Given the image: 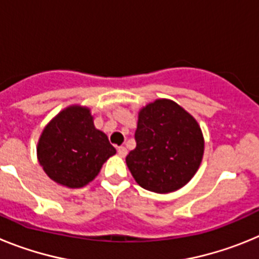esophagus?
I'll list each match as a JSON object with an SVG mask.
<instances>
[{
	"label": "esophagus",
	"mask_w": 259,
	"mask_h": 259,
	"mask_svg": "<svg viewBox=\"0 0 259 259\" xmlns=\"http://www.w3.org/2000/svg\"><path fill=\"white\" fill-rule=\"evenodd\" d=\"M127 149H125L124 146H119L118 148V155L119 157H122V158H124L125 155H127Z\"/></svg>",
	"instance_id": "1"
}]
</instances>
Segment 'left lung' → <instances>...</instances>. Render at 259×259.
<instances>
[{
  "label": "left lung",
  "instance_id": "8db88e82",
  "mask_svg": "<svg viewBox=\"0 0 259 259\" xmlns=\"http://www.w3.org/2000/svg\"><path fill=\"white\" fill-rule=\"evenodd\" d=\"M136 148L125 157L136 183L155 193L184 187L197 172L203 136L196 119L171 100H155L139 113Z\"/></svg>",
  "mask_w": 259,
  "mask_h": 259
}]
</instances>
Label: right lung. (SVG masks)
Masks as SVG:
<instances>
[{"instance_id":"1","label":"right lung","mask_w":259,"mask_h":259,"mask_svg":"<svg viewBox=\"0 0 259 259\" xmlns=\"http://www.w3.org/2000/svg\"><path fill=\"white\" fill-rule=\"evenodd\" d=\"M116 153L106 135L93 124L88 107L72 105L53 118L37 143V158L50 179L68 188L92 182Z\"/></svg>"}]
</instances>
